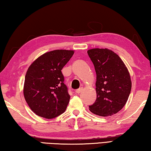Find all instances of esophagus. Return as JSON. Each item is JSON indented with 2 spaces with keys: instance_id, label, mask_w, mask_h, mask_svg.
I'll use <instances>...</instances> for the list:
<instances>
[{
  "instance_id": "esophagus-1",
  "label": "esophagus",
  "mask_w": 151,
  "mask_h": 151,
  "mask_svg": "<svg viewBox=\"0 0 151 151\" xmlns=\"http://www.w3.org/2000/svg\"><path fill=\"white\" fill-rule=\"evenodd\" d=\"M82 91H83V88H79L78 89H77V90H76V93L77 94H79L81 93Z\"/></svg>"
}]
</instances>
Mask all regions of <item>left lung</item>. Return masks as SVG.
<instances>
[{"label": "left lung", "instance_id": "left-lung-1", "mask_svg": "<svg viewBox=\"0 0 151 151\" xmlns=\"http://www.w3.org/2000/svg\"><path fill=\"white\" fill-rule=\"evenodd\" d=\"M96 74V99L89 106L93 113L111 116L123 108L131 91V80L127 68L119 57L107 48L87 51Z\"/></svg>", "mask_w": 151, "mask_h": 151}]
</instances>
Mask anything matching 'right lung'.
Segmentation results:
<instances>
[{
	"mask_svg": "<svg viewBox=\"0 0 151 151\" xmlns=\"http://www.w3.org/2000/svg\"><path fill=\"white\" fill-rule=\"evenodd\" d=\"M73 54V50L50 51L36 59L28 68L24 96L37 115L50 119L66 111L70 95L61 70Z\"/></svg>",
	"mask_w": 151,
	"mask_h": 151,
	"instance_id": "right-lung-1",
	"label": "right lung"
}]
</instances>
